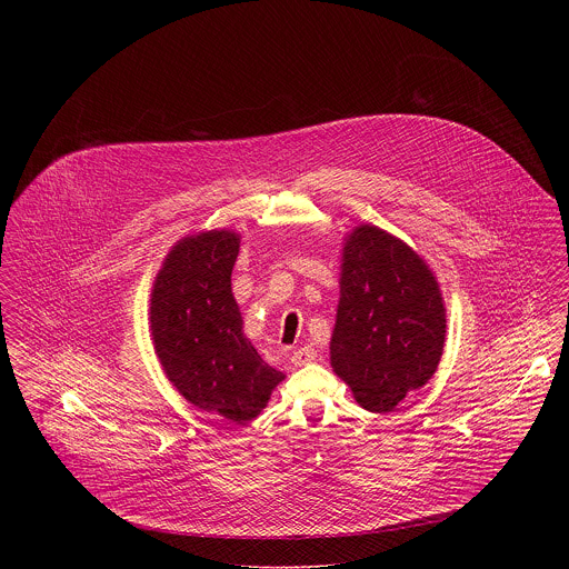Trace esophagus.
<instances>
[{
	"mask_svg": "<svg viewBox=\"0 0 569 569\" xmlns=\"http://www.w3.org/2000/svg\"><path fill=\"white\" fill-rule=\"evenodd\" d=\"M316 357H318V350L313 346H305V348H300L291 355V363L293 366H307V363L316 361Z\"/></svg>",
	"mask_w": 569,
	"mask_h": 569,
	"instance_id": "34e87169",
	"label": "esophagus"
}]
</instances>
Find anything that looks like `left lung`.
I'll list each match as a JSON object with an SVG mask.
<instances>
[{"mask_svg":"<svg viewBox=\"0 0 569 569\" xmlns=\"http://www.w3.org/2000/svg\"><path fill=\"white\" fill-rule=\"evenodd\" d=\"M447 332L427 262L377 226L355 228L341 256L330 366L359 406L392 411L436 372Z\"/></svg>","mask_w":569,"mask_h":569,"instance_id":"8db88e82","label":"left lung"}]
</instances>
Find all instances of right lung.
<instances>
[{"label": "right lung", "instance_id": "1", "mask_svg": "<svg viewBox=\"0 0 569 569\" xmlns=\"http://www.w3.org/2000/svg\"><path fill=\"white\" fill-rule=\"evenodd\" d=\"M241 237L210 230L174 244L151 291V335L163 375L203 411L243 425L284 379L244 337L232 296Z\"/></svg>", "mask_w": 569, "mask_h": 569}]
</instances>
